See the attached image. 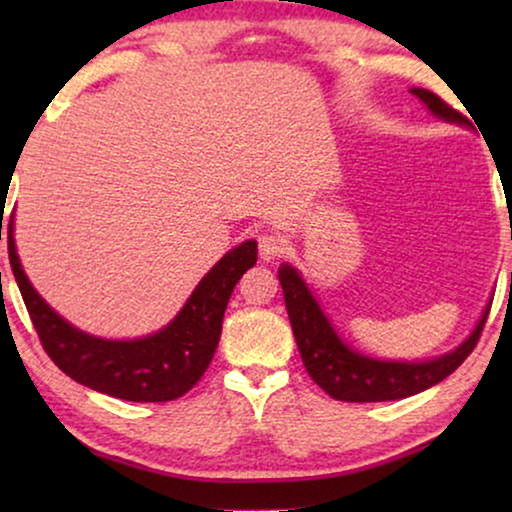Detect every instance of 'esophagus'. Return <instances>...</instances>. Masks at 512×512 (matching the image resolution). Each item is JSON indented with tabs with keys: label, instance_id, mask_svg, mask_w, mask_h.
Here are the masks:
<instances>
[{
	"label": "esophagus",
	"instance_id": "esophagus-1",
	"mask_svg": "<svg viewBox=\"0 0 512 512\" xmlns=\"http://www.w3.org/2000/svg\"><path fill=\"white\" fill-rule=\"evenodd\" d=\"M284 247V237L279 233L265 230V233L258 235V254H261L263 261H275L277 256L284 254Z\"/></svg>",
	"mask_w": 512,
	"mask_h": 512
}]
</instances>
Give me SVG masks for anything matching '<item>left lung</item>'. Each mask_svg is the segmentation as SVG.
Listing matches in <instances>:
<instances>
[{"mask_svg": "<svg viewBox=\"0 0 512 512\" xmlns=\"http://www.w3.org/2000/svg\"><path fill=\"white\" fill-rule=\"evenodd\" d=\"M410 93L417 95L429 107L433 116L443 118L447 123L468 125L464 114L452 109L450 104L440 100L431 90L412 88ZM277 277L279 284H282L286 312H289L300 359H303L307 373L328 396L335 398V401L347 403L398 401V398L415 396L419 391L443 382L447 375H452L466 361V356L478 345L489 307H492V303L487 305L473 333L457 349H452L450 354L419 363L380 361L354 352V349H349L338 338L331 321L321 312L319 303L314 300L296 268L284 263Z\"/></svg>", "mask_w": 512, "mask_h": 512, "instance_id": "1", "label": "left lung"}]
</instances>
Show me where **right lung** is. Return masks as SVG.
I'll use <instances>...</instances> for the list:
<instances>
[{
  "mask_svg": "<svg viewBox=\"0 0 512 512\" xmlns=\"http://www.w3.org/2000/svg\"><path fill=\"white\" fill-rule=\"evenodd\" d=\"M11 226V270L46 354L83 387L135 403L174 401L195 387L214 359L230 293L244 272L254 268L258 256L254 240L230 249L163 331L139 340H104L67 324L34 291L20 268Z\"/></svg>",
  "mask_w": 512,
  "mask_h": 512,
  "instance_id": "add662e5",
  "label": "right lung"
}]
</instances>
